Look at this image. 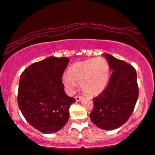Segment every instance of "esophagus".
<instances>
[{
  "mask_svg": "<svg viewBox=\"0 0 155 155\" xmlns=\"http://www.w3.org/2000/svg\"><path fill=\"white\" fill-rule=\"evenodd\" d=\"M75 98H76V101H79L81 99V98H82V97L80 96H76V97H75Z\"/></svg>",
  "mask_w": 155,
  "mask_h": 155,
  "instance_id": "obj_1",
  "label": "esophagus"
}]
</instances>
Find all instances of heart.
Instances as JSON below:
<instances>
[{"instance_id":"heart-1","label":"heart","mask_w":155,"mask_h":155,"mask_svg":"<svg viewBox=\"0 0 155 155\" xmlns=\"http://www.w3.org/2000/svg\"><path fill=\"white\" fill-rule=\"evenodd\" d=\"M109 79V64L104 58L97 57L76 63L64 74L62 81L68 91L72 92L76 83L81 84L84 93L96 96L104 89Z\"/></svg>"}]
</instances>
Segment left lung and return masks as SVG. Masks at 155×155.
<instances>
[{"mask_svg":"<svg viewBox=\"0 0 155 155\" xmlns=\"http://www.w3.org/2000/svg\"><path fill=\"white\" fill-rule=\"evenodd\" d=\"M104 55L113 72L106 88L93 98L94 107L90 118L99 128L111 130L120 127L130 118L139 91L133 66L110 54Z\"/></svg>","mask_w":155,"mask_h":155,"instance_id":"8db88e82","label":"left lung"}]
</instances>
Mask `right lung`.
Listing matches in <instances>:
<instances>
[{
	"mask_svg": "<svg viewBox=\"0 0 155 155\" xmlns=\"http://www.w3.org/2000/svg\"><path fill=\"white\" fill-rule=\"evenodd\" d=\"M69 61L50 57L31 64L20 75L18 106L27 122L44 134L58 132L66 124L70 107L76 101L64 93L62 81Z\"/></svg>",
	"mask_w": 155,
	"mask_h": 155,
	"instance_id": "1",
	"label": "right lung"
}]
</instances>
